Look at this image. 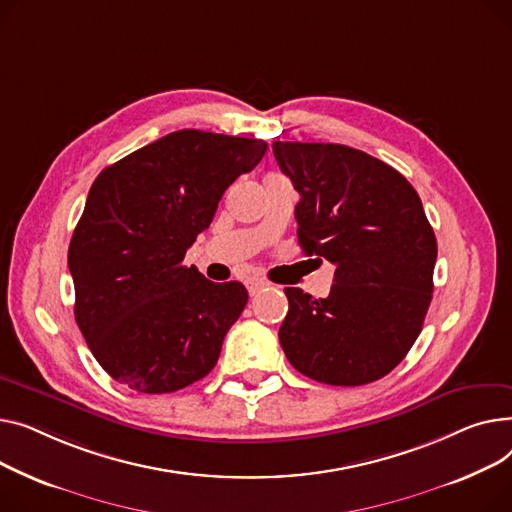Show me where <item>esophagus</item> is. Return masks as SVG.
Returning a JSON list of instances; mask_svg holds the SVG:
<instances>
[{
	"mask_svg": "<svg viewBox=\"0 0 512 512\" xmlns=\"http://www.w3.org/2000/svg\"><path fill=\"white\" fill-rule=\"evenodd\" d=\"M246 285H248V291H250V295H256V293H258V291H260V289H262L266 283H264L262 279H250Z\"/></svg>",
	"mask_w": 512,
	"mask_h": 512,
	"instance_id": "34e87169",
	"label": "esophagus"
}]
</instances>
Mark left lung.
I'll use <instances>...</instances> for the list:
<instances>
[{
  "label": "left lung",
  "instance_id": "8db88e82",
  "mask_svg": "<svg viewBox=\"0 0 512 512\" xmlns=\"http://www.w3.org/2000/svg\"><path fill=\"white\" fill-rule=\"evenodd\" d=\"M273 153L299 192V244L337 266L328 297L285 289L281 347L312 380L374 382L403 362L432 302L438 246L422 200L364 150L277 140Z\"/></svg>",
  "mask_w": 512,
  "mask_h": 512
}]
</instances>
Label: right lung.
Listing matches in <instances>:
<instances>
[{
  "label": "right lung",
  "mask_w": 512,
  "mask_h": 512,
  "mask_svg": "<svg viewBox=\"0 0 512 512\" xmlns=\"http://www.w3.org/2000/svg\"><path fill=\"white\" fill-rule=\"evenodd\" d=\"M268 144L171 132L103 169L74 229V316L101 368L136 393H175L215 368L248 304L242 283L184 266L225 190Z\"/></svg>",
  "instance_id": "1"
}]
</instances>
